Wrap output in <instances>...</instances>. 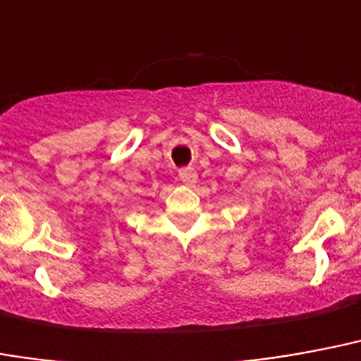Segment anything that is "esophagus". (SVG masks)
Listing matches in <instances>:
<instances>
[{"label": "esophagus", "mask_w": 361, "mask_h": 361, "mask_svg": "<svg viewBox=\"0 0 361 361\" xmlns=\"http://www.w3.org/2000/svg\"><path fill=\"white\" fill-rule=\"evenodd\" d=\"M180 180L183 181L185 185H195V183H197V172H195V168H180Z\"/></svg>", "instance_id": "1"}]
</instances>
